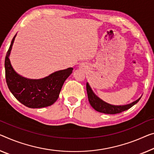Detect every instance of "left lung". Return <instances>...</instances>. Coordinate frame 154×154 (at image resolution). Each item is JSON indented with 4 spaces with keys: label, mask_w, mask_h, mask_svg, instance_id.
Returning a JSON list of instances; mask_svg holds the SVG:
<instances>
[{
    "label": "left lung",
    "mask_w": 154,
    "mask_h": 154,
    "mask_svg": "<svg viewBox=\"0 0 154 154\" xmlns=\"http://www.w3.org/2000/svg\"><path fill=\"white\" fill-rule=\"evenodd\" d=\"M87 96H88L89 102L90 105L97 112L107 113V114H116V113H121L124 111L129 109V108L133 107L134 105L138 103L141 98V96L136 100L132 102L131 103L127 104L125 105H113L107 103L106 102L101 100L100 98H98L94 91H92L91 87L89 86L88 82H87L86 85Z\"/></svg>",
    "instance_id": "obj_1"
}]
</instances>
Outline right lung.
Instances as JSON below:
<instances>
[{
  "instance_id": "obj_1",
  "label": "right lung",
  "mask_w": 154,
  "mask_h": 154,
  "mask_svg": "<svg viewBox=\"0 0 154 154\" xmlns=\"http://www.w3.org/2000/svg\"><path fill=\"white\" fill-rule=\"evenodd\" d=\"M16 34L11 41L5 60L6 82L9 89L20 103L27 107L42 108L53 105L58 98L64 82L72 74L73 68L57 71L40 79H27L18 74L9 60Z\"/></svg>"
}]
</instances>
